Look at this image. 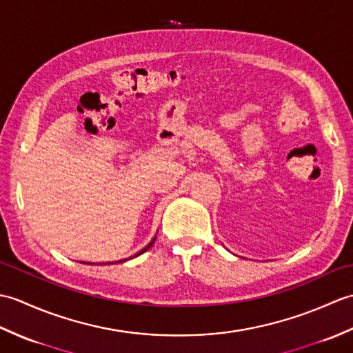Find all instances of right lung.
<instances>
[{"instance_id":"1","label":"right lung","mask_w":353,"mask_h":353,"mask_svg":"<svg viewBox=\"0 0 353 353\" xmlns=\"http://www.w3.org/2000/svg\"><path fill=\"white\" fill-rule=\"evenodd\" d=\"M154 239H156V238H153V239H152V241H150V243H148V244H147V245L144 247V249H142V250H141V252H138V253H134V254H133V256H130L129 259H132V258H137V256H139V254H142V253H144V252H147V250L150 249V247H152V245H153V243H154ZM124 261H127V259H121V261H118V262H124Z\"/></svg>"}]
</instances>
